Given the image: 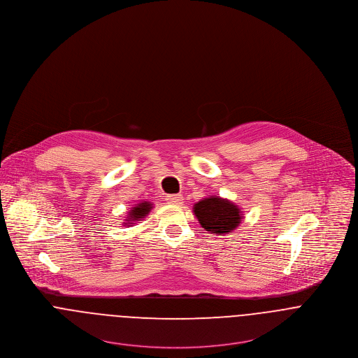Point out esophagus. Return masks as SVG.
<instances>
[{"label":"esophagus","mask_w":358,"mask_h":358,"mask_svg":"<svg viewBox=\"0 0 358 358\" xmlns=\"http://www.w3.org/2000/svg\"><path fill=\"white\" fill-rule=\"evenodd\" d=\"M182 200H184V197L181 194H168L166 196V201L169 204H176L177 206V204H181Z\"/></svg>","instance_id":"esophagus-1"}]
</instances>
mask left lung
I'll list each match as a JSON object with an SVG mask.
<instances>
[{
    "instance_id": "obj_1",
    "label": "left lung",
    "mask_w": 358,
    "mask_h": 358,
    "mask_svg": "<svg viewBox=\"0 0 358 358\" xmlns=\"http://www.w3.org/2000/svg\"><path fill=\"white\" fill-rule=\"evenodd\" d=\"M193 213L203 229L216 235L235 230L242 219V212L238 206L219 196H210L196 203Z\"/></svg>"
}]
</instances>
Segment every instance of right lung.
<instances>
[{"label":"right lung","mask_w":358,"mask_h":358,"mask_svg":"<svg viewBox=\"0 0 358 358\" xmlns=\"http://www.w3.org/2000/svg\"><path fill=\"white\" fill-rule=\"evenodd\" d=\"M152 208V204L148 203V201H142L139 204H136L135 207H132L131 210L128 212V216H127V223H124L126 226H131V224H135L134 222H139L142 220L143 217H146L148 215L150 210Z\"/></svg>","instance_id":"obj_1"}]
</instances>
